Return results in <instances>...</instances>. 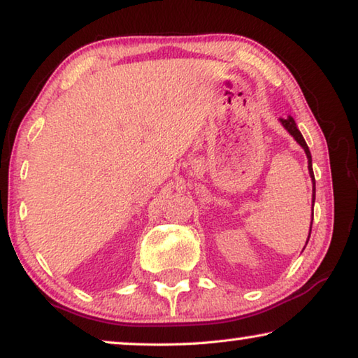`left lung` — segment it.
<instances>
[{"label": "left lung", "instance_id": "8db88e82", "mask_svg": "<svg viewBox=\"0 0 358 358\" xmlns=\"http://www.w3.org/2000/svg\"><path fill=\"white\" fill-rule=\"evenodd\" d=\"M281 124L284 126V129H286L290 136H292L296 143L300 145V147L305 150L306 153V157H308V171H310V177H311V181H313V207H314V201H316V180H314V173H313V159H311V151L310 148H308V145L305 142V138H303L301 132L299 131V128H296V123L295 120L292 117H287V118H280ZM311 227H313V217H311V226H310V234H308V240H310V235H311ZM308 243V241H306Z\"/></svg>", "mask_w": 358, "mask_h": 358}]
</instances>
